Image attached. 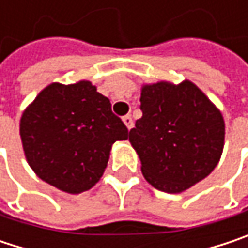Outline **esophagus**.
Returning a JSON list of instances; mask_svg holds the SVG:
<instances>
[{
	"label": "esophagus",
	"mask_w": 248,
	"mask_h": 248,
	"mask_svg": "<svg viewBox=\"0 0 248 248\" xmlns=\"http://www.w3.org/2000/svg\"><path fill=\"white\" fill-rule=\"evenodd\" d=\"M124 124H126V127L127 129H130L132 126H133V121H132V118H130V115H126V116H124Z\"/></svg>",
	"instance_id": "obj_1"
}]
</instances>
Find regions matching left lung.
Masks as SVG:
<instances>
[{
    "instance_id": "8db88e82",
    "label": "left lung",
    "mask_w": 248,
    "mask_h": 248,
    "mask_svg": "<svg viewBox=\"0 0 248 248\" xmlns=\"http://www.w3.org/2000/svg\"><path fill=\"white\" fill-rule=\"evenodd\" d=\"M142 118L129 132L145 179L179 194L207 178L223 155L220 109L192 81H156L140 89Z\"/></svg>"
}]
</instances>
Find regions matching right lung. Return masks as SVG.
<instances>
[{"label": "right lung", "instance_id": "1", "mask_svg": "<svg viewBox=\"0 0 248 248\" xmlns=\"http://www.w3.org/2000/svg\"><path fill=\"white\" fill-rule=\"evenodd\" d=\"M20 136L25 159L40 179L80 194L100 181L112 145L127 139V127L92 81H54L25 108Z\"/></svg>", "mask_w": 248, "mask_h": 248}]
</instances>
